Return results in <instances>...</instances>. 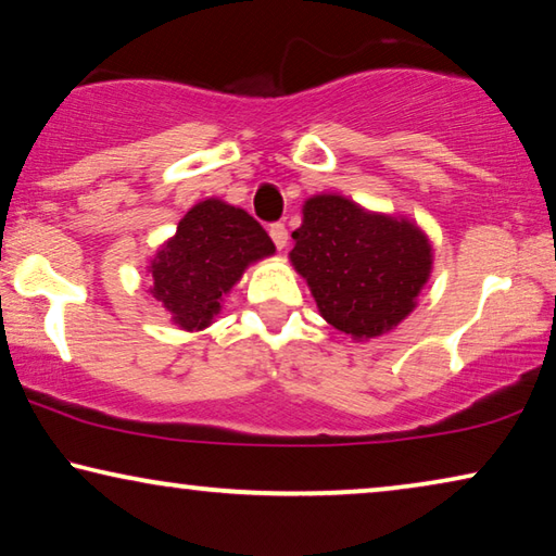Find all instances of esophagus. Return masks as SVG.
<instances>
[{"mask_svg": "<svg viewBox=\"0 0 556 556\" xmlns=\"http://www.w3.org/2000/svg\"><path fill=\"white\" fill-rule=\"evenodd\" d=\"M269 237H271V242H275L277 250H285V247H287V227L281 225V222H275V225L269 227Z\"/></svg>", "mask_w": 556, "mask_h": 556, "instance_id": "obj_1", "label": "esophagus"}]
</instances>
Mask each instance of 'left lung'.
<instances>
[{
	"instance_id": "1",
	"label": "left lung",
	"mask_w": 556,
	"mask_h": 556,
	"mask_svg": "<svg viewBox=\"0 0 556 556\" xmlns=\"http://www.w3.org/2000/svg\"><path fill=\"white\" fill-rule=\"evenodd\" d=\"M292 239L289 260L321 317L354 339L400 325L432 269V247L412 222L364 212L339 194L312 197Z\"/></svg>"
}]
</instances>
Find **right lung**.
<instances>
[{
  "mask_svg": "<svg viewBox=\"0 0 556 556\" xmlns=\"http://www.w3.org/2000/svg\"><path fill=\"white\" fill-rule=\"evenodd\" d=\"M275 254L260 222L239 206L206 199L179 222L177 235L156 252L152 296L181 329H204L247 264Z\"/></svg>",
  "mask_w": 556,
  "mask_h": 556,
  "instance_id": "obj_1",
  "label": "right lung"
}]
</instances>
